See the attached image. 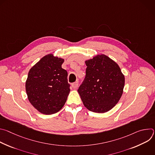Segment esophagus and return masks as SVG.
<instances>
[{
  "label": "esophagus",
  "instance_id": "esophagus-1",
  "mask_svg": "<svg viewBox=\"0 0 155 155\" xmlns=\"http://www.w3.org/2000/svg\"><path fill=\"white\" fill-rule=\"evenodd\" d=\"M78 83L77 81H76V82H75V83L72 84V87L74 88V89H76V88L78 87Z\"/></svg>",
  "mask_w": 155,
  "mask_h": 155
}]
</instances>
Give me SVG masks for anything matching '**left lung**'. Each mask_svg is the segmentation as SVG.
Here are the masks:
<instances>
[{
    "label": "left lung",
    "mask_w": 155,
    "mask_h": 155,
    "mask_svg": "<svg viewBox=\"0 0 155 155\" xmlns=\"http://www.w3.org/2000/svg\"><path fill=\"white\" fill-rule=\"evenodd\" d=\"M86 77L78 90L84 107L95 113H105L119 102L125 78L118 64L104 54L84 61Z\"/></svg>",
    "instance_id": "obj_1"
}]
</instances>
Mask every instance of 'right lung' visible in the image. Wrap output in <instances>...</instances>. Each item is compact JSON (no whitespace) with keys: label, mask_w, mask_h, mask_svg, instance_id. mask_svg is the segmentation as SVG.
Listing matches in <instances>:
<instances>
[{"label":"right lung","mask_w":155,"mask_h":155,"mask_svg":"<svg viewBox=\"0 0 155 155\" xmlns=\"http://www.w3.org/2000/svg\"><path fill=\"white\" fill-rule=\"evenodd\" d=\"M64 62V59L48 54L29 71L25 85L28 98L42 114L59 112L70 93L68 72L62 68Z\"/></svg>","instance_id":"1"}]
</instances>
